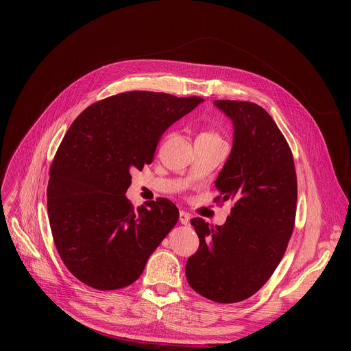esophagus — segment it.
I'll return each instance as SVG.
<instances>
[{
	"label": "esophagus",
	"mask_w": 351,
	"mask_h": 351,
	"mask_svg": "<svg viewBox=\"0 0 351 351\" xmlns=\"http://www.w3.org/2000/svg\"><path fill=\"white\" fill-rule=\"evenodd\" d=\"M179 222H180L182 225H189V222H191L189 213H186L185 210H180V212H179Z\"/></svg>",
	"instance_id": "obj_1"
}]
</instances>
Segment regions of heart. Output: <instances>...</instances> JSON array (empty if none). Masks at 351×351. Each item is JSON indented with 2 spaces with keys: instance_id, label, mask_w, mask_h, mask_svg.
Masks as SVG:
<instances>
[{
  "instance_id": "b5f03b06",
  "label": "heart",
  "mask_w": 351,
  "mask_h": 351,
  "mask_svg": "<svg viewBox=\"0 0 351 351\" xmlns=\"http://www.w3.org/2000/svg\"><path fill=\"white\" fill-rule=\"evenodd\" d=\"M197 139H208V141H223L222 135H220L216 129H205V131H202L199 135H197ZM225 142V141H223Z\"/></svg>"
}]
</instances>
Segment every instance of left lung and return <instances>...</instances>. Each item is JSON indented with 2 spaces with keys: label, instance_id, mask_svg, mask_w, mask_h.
Listing matches in <instances>:
<instances>
[{
  "label": "left lung",
  "instance_id": "1",
  "mask_svg": "<svg viewBox=\"0 0 351 351\" xmlns=\"http://www.w3.org/2000/svg\"><path fill=\"white\" fill-rule=\"evenodd\" d=\"M233 121L229 159L215 202H232L223 226L191 220L199 249L186 263L189 286L212 302L237 303L259 290L279 266L294 228L298 179L291 149L266 110L253 102L217 99Z\"/></svg>",
  "mask_w": 351,
  "mask_h": 351
}]
</instances>
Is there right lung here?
<instances>
[{"label":"right lung","instance_id":"obj_1","mask_svg":"<svg viewBox=\"0 0 351 351\" xmlns=\"http://www.w3.org/2000/svg\"><path fill=\"white\" fill-rule=\"evenodd\" d=\"M202 101L122 92L72 122L51 163L47 206L55 247L80 282L98 290L132 285L176 225L179 210L169 199L135 209L125 193L131 172L152 163L166 129Z\"/></svg>","mask_w":351,"mask_h":351}]
</instances>
